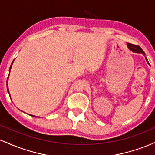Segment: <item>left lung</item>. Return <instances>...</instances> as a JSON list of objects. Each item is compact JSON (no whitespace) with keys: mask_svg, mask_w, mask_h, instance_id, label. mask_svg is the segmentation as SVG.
Here are the masks:
<instances>
[{"mask_svg":"<svg viewBox=\"0 0 155 155\" xmlns=\"http://www.w3.org/2000/svg\"><path fill=\"white\" fill-rule=\"evenodd\" d=\"M127 47H128V49H130V51H132L133 52H135V53H139V54H142L143 55H145V53L144 51H143V49L140 48L139 46H137V45H134V44H130V43H127ZM146 58V60H147V62L148 63V60H147V58Z\"/></svg>","mask_w":155,"mask_h":155,"instance_id":"left-lung-1","label":"left lung"}]
</instances>
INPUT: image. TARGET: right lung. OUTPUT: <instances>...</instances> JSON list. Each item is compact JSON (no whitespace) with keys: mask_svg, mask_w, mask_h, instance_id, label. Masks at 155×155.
<instances>
[{"mask_svg":"<svg viewBox=\"0 0 155 155\" xmlns=\"http://www.w3.org/2000/svg\"><path fill=\"white\" fill-rule=\"evenodd\" d=\"M14 61H15V60H13V62H12V65H11V66H10V68H9V73H10L11 68H12V64H13V63H14ZM8 76H9V74H8V78H7V81H6V86H7V91H8V94H9V90H8ZM31 116H32V117H35V116H33V115H31Z\"/></svg>","mask_w":155,"mask_h":155,"instance_id":"add662e5","label":"right lung"}]
</instances>
